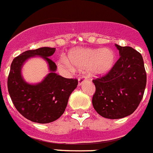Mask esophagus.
I'll list each match as a JSON object with an SVG mask.
<instances>
[{
    "label": "esophagus",
    "mask_w": 153,
    "mask_h": 153,
    "mask_svg": "<svg viewBox=\"0 0 153 153\" xmlns=\"http://www.w3.org/2000/svg\"><path fill=\"white\" fill-rule=\"evenodd\" d=\"M84 81V78L83 77H80L79 78V86H81L82 84V82Z\"/></svg>",
    "instance_id": "1"
}]
</instances>
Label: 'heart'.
<instances>
[{"label":"heart","mask_w":153,"mask_h":153,"mask_svg":"<svg viewBox=\"0 0 153 153\" xmlns=\"http://www.w3.org/2000/svg\"><path fill=\"white\" fill-rule=\"evenodd\" d=\"M116 56L111 48H74L70 51L67 59L58 62V66L71 70L72 66L90 76L102 77L108 74L115 64Z\"/></svg>","instance_id":"heart-1"}]
</instances>
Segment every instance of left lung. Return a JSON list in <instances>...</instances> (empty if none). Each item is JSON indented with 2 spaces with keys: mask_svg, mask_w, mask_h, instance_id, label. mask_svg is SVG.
Wrapping results in <instances>:
<instances>
[{
  "mask_svg": "<svg viewBox=\"0 0 153 153\" xmlns=\"http://www.w3.org/2000/svg\"><path fill=\"white\" fill-rule=\"evenodd\" d=\"M120 58L107 75L93 80L92 104L101 116L121 119L136 111L144 95L147 76L143 57L130 46H120Z\"/></svg>",
  "mask_w": 153,
  "mask_h": 153,
  "instance_id": "left-lung-1",
  "label": "left lung"
}]
</instances>
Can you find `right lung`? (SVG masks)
Returning <instances> with one entry per match:
<instances>
[{"label": "right lung", "instance_id": "add662e5", "mask_svg": "<svg viewBox=\"0 0 153 153\" xmlns=\"http://www.w3.org/2000/svg\"><path fill=\"white\" fill-rule=\"evenodd\" d=\"M55 48L41 47L23 52L13 59L8 77V90L17 110L25 118L38 123L58 120L65 111L70 95L77 87L78 80L66 79L55 72L57 66L50 57ZM40 56L48 64L50 73L42 81L29 84L23 79L21 69L30 58Z\"/></svg>", "mask_w": 153, "mask_h": 153}]
</instances>
